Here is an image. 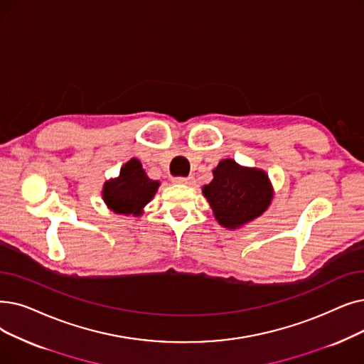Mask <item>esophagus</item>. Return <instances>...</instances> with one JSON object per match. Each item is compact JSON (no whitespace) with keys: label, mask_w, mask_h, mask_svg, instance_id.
<instances>
[{"label":"esophagus","mask_w":364,"mask_h":364,"mask_svg":"<svg viewBox=\"0 0 364 364\" xmlns=\"http://www.w3.org/2000/svg\"><path fill=\"white\" fill-rule=\"evenodd\" d=\"M173 183H176V184L192 186V184H195V178L193 177H178V178H173Z\"/></svg>","instance_id":"obj_1"}]
</instances>
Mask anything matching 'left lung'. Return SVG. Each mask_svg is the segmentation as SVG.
Listing matches in <instances>:
<instances>
[{
    "instance_id": "left-lung-1",
    "label": "left lung",
    "mask_w": 364,
    "mask_h": 364,
    "mask_svg": "<svg viewBox=\"0 0 364 364\" xmlns=\"http://www.w3.org/2000/svg\"><path fill=\"white\" fill-rule=\"evenodd\" d=\"M220 226L235 230L259 218L272 203L274 187L266 171L223 159L213 169V181L202 187Z\"/></svg>"
}]
</instances>
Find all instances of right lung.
Segmentation results:
<instances>
[{"label": "right lung", "mask_w": 364, "mask_h": 364, "mask_svg": "<svg viewBox=\"0 0 364 364\" xmlns=\"http://www.w3.org/2000/svg\"><path fill=\"white\" fill-rule=\"evenodd\" d=\"M161 183L149 178L146 169L136 157L120 168L116 178L104 183L101 196L108 210L122 215L139 217L146 205L154 198Z\"/></svg>", "instance_id": "1"}]
</instances>
